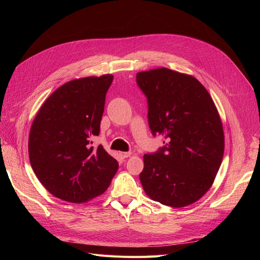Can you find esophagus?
<instances>
[{"instance_id":"obj_1","label":"esophagus","mask_w":260,"mask_h":260,"mask_svg":"<svg viewBox=\"0 0 260 260\" xmlns=\"http://www.w3.org/2000/svg\"><path fill=\"white\" fill-rule=\"evenodd\" d=\"M132 155L131 152H121L120 153V156L122 157V158H128V157H130Z\"/></svg>"}]
</instances>
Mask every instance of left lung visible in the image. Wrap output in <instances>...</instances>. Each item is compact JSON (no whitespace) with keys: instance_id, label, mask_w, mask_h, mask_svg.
Instances as JSON below:
<instances>
[{"instance_id":"8db88e82","label":"left lung","mask_w":260,"mask_h":260,"mask_svg":"<svg viewBox=\"0 0 260 260\" xmlns=\"http://www.w3.org/2000/svg\"><path fill=\"white\" fill-rule=\"evenodd\" d=\"M137 82L147 98L152 133L166 139V146L143 157V190L162 205H191L211 187L222 161L224 133L218 109L191 75L161 67L138 73Z\"/></svg>"}]
</instances>
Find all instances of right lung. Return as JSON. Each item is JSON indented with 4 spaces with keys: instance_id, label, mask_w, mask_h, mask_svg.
<instances>
[{
    "instance_id": "add662e5",
    "label": "right lung",
    "mask_w": 260,
    "mask_h": 260,
    "mask_svg": "<svg viewBox=\"0 0 260 260\" xmlns=\"http://www.w3.org/2000/svg\"><path fill=\"white\" fill-rule=\"evenodd\" d=\"M113 75L79 78L45 100L28 140L31 167L55 198L83 203L103 194L118 170L104 147L94 148Z\"/></svg>"
}]
</instances>
